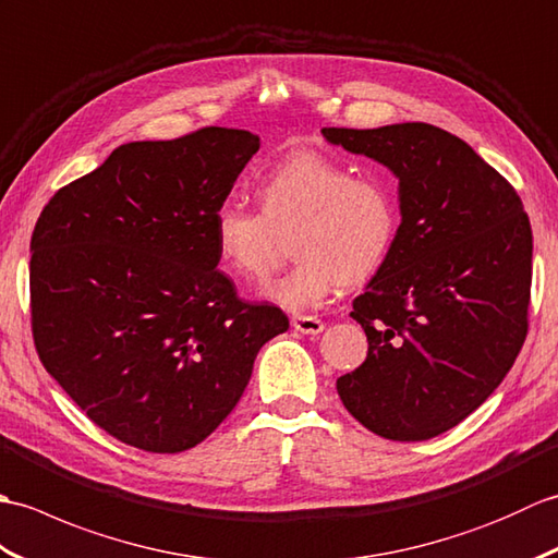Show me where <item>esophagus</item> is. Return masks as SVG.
I'll use <instances>...</instances> for the list:
<instances>
[{
  "instance_id": "esophagus-1",
  "label": "esophagus",
  "mask_w": 558,
  "mask_h": 558,
  "mask_svg": "<svg viewBox=\"0 0 558 558\" xmlns=\"http://www.w3.org/2000/svg\"><path fill=\"white\" fill-rule=\"evenodd\" d=\"M290 324H292L294 330H300V333H306V336H316V333H322V330H324V322L318 316L294 314L290 318Z\"/></svg>"
}]
</instances>
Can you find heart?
<instances>
[{
    "mask_svg": "<svg viewBox=\"0 0 558 558\" xmlns=\"http://www.w3.org/2000/svg\"><path fill=\"white\" fill-rule=\"evenodd\" d=\"M258 210L225 201L210 218L222 266L240 280H260L290 236L292 268L266 288L290 312L314 310L340 286H360L386 264L400 228L396 189L386 177L316 150L294 153L256 186Z\"/></svg>",
    "mask_w": 558,
    "mask_h": 558,
    "instance_id": "heart-1",
    "label": "heart"
}]
</instances>
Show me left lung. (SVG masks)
Listing matches in <instances>:
<instances>
[{"mask_svg":"<svg viewBox=\"0 0 558 558\" xmlns=\"http://www.w3.org/2000/svg\"><path fill=\"white\" fill-rule=\"evenodd\" d=\"M322 132L393 170L402 213L386 264L352 302L369 352L338 378V396L369 432L426 441L475 412L523 348L530 218L513 184L444 129Z\"/></svg>","mask_w":558,"mask_h":558,"instance_id":"8db88e82","label":"left lung"}]
</instances>
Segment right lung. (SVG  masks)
Segmentation results:
<instances>
[{"label": "right lung", "instance_id": "right-lung-1", "mask_svg": "<svg viewBox=\"0 0 558 558\" xmlns=\"http://www.w3.org/2000/svg\"><path fill=\"white\" fill-rule=\"evenodd\" d=\"M258 146L228 126L120 146L35 222V350L117 441L194 448L234 410L258 350L290 328L280 306L236 294L210 232Z\"/></svg>", "mask_w": 558, "mask_h": 558}]
</instances>
